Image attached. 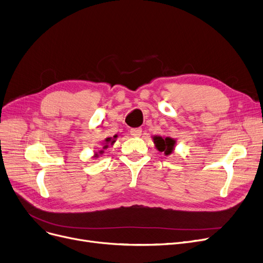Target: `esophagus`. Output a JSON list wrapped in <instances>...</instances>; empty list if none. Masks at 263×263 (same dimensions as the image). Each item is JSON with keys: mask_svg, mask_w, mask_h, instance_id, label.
I'll return each instance as SVG.
<instances>
[{"mask_svg": "<svg viewBox=\"0 0 263 263\" xmlns=\"http://www.w3.org/2000/svg\"><path fill=\"white\" fill-rule=\"evenodd\" d=\"M130 134L133 136V138H139V136L142 135V129L141 128H134L131 129Z\"/></svg>", "mask_w": 263, "mask_h": 263, "instance_id": "34e87169", "label": "esophagus"}]
</instances>
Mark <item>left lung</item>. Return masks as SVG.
<instances>
[{
  "label": "left lung",
  "mask_w": 263,
  "mask_h": 263,
  "mask_svg": "<svg viewBox=\"0 0 263 263\" xmlns=\"http://www.w3.org/2000/svg\"><path fill=\"white\" fill-rule=\"evenodd\" d=\"M154 143L157 149L161 153H164V155L168 156L170 154H172L174 151V147L176 144V141L172 138H162V136H154Z\"/></svg>",
  "instance_id": "obj_1"
}]
</instances>
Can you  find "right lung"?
Wrapping results in <instances>:
<instances>
[{
    "label": "right lung",
    "mask_w": 263,
    "mask_h": 263,
    "mask_svg": "<svg viewBox=\"0 0 263 263\" xmlns=\"http://www.w3.org/2000/svg\"><path fill=\"white\" fill-rule=\"evenodd\" d=\"M117 138H118V135L115 134V135L112 136V138H107V139H105L104 142H103V148H102L101 151H99V154H103V153H104L103 149H106V148H108L109 145H114V143L116 142V139H117ZM99 154H98V153L95 154V158H98V157H99Z\"/></svg>",
    "instance_id": "add662e5"
}]
</instances>
